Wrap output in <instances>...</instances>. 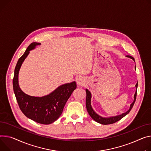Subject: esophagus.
<instances>
[{
	"mask_svg": "<svg viewBox=\"0 0 151 151\" xmlns=\"http://www.w3.org/2000/svg\"><path fill=\"white\" fill-rule=\"evenodd\" d=\"M76 83H77L78 86H83L84 84L85 83L84 79L83 77H79V78H78L77 79H76Z\"/></svg>",
	"mask_w": 151,
	"mask_h": 151,
	"instance_id": "1",
	"label": "esophagus"
}]
</instances>
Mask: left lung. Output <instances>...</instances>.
I'll list each match as a JSON object with an SVG mask.
<instances>
[{"label": "left lung", "mask_w": 151, "mask_h": 151, "mask_svg": "<svg viewBox=\"0 0 151 151\" xmlns=\"http://www.w3.org/2000/svg\"><path fill=\"white\" fill-rule=\"evenodd\" d=\"M128 58H131L132 59H133L134 61H135V59L133 57L130 56H126ZM135 68H136V67H135ZM137 87H138V83L136 84L135 85V88H136V91L135 93L134 94V101L132 102V103L130 105V107L129 109V110L127 111H126L124 113L122 114L121 115H116V116H109V117H103L99 115L98 114H96L95 111L93 109L92 105H91V98H92V94L91 92H90L88 89H86V108H87V112L89 114V115L91 116V118L95 120V122H96L100 124H113L119 120L121 119L122 118H123L124 116H125L126 115H127L129 112L130 111V110L132 109L135 102V100H136V96H137Z\"/></svg>", "instance_id": "left-lung-1"}]
</instances>
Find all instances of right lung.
Segmentation results:
<instances>
[{
    "instance_id": "add662e5",
    "label": "right lung",
    "mask_w": 151,
    "mask_h": 151,
    "mask_svg": "<svg viewBox=\"0 0 151 151\" xmlns=\"http://www.w3.org/2000/svg\"><path fill=\"white\" fill-rule=\"evenodd\" d=\"M41 43L33 42L20 58L14 69L13 80L14 92L19 106L22 113L28 118L43 124L55 122L61 116L68 99L76 88L75 81L59 86L47 95L37 97L25 93L19 85V72L29 52Z\"/></svg>"
}]
</instances>
